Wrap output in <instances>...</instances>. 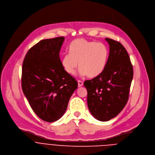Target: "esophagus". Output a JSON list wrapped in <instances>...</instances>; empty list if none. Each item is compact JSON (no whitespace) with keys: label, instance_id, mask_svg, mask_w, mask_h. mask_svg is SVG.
I'll use <instances>...</instances> for the list:
<instances>
[{"label":"esophagus","instance_id":"esophagus-1","mask_svg":"<svg viewBox=\"0 0 155 155\" xmlns=\"http://www.w3.org/2000/svg\"><path fill=\"white\" fill-rule=\"evenodd\" d=\"M78 87H81L83 85V82L81 80H78Z\"/></svg>","mask_w":155,"mask_h":155}]
</instances>
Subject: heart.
<instances>
[{
    "label": "heart",
    "instance_id": "b5f03b06",
    "mask_svg": "<svg viewBox=\"0 0 155 155\" xmlns=\"http://www.w3.org/2000/svg\"><path fill=\"white\" fill-rule=\"evenodd\" d=\"M69 52L61 60L64 71L73 75L79 66L80 74L89 78L98 76L104 71L108 56V48L104 44L83 38L73 41L69 45Z\"/></svg>",
    "mask_w": 155,
    "mask_h": 155
}]
</instances>
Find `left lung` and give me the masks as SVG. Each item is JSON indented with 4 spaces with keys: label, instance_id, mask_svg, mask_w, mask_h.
<instances>
[{
    "label": "left lung",
    "instance_id": "left-lung-1",
    "mask_svg": "<svg viewBox=\"0 0 155 155\" xmlns=\"http://www.w3.org/2000/svg\"><path fill=\"white\" fill-rule=\"evenodd\" d=\"M105 40L110 45V54L104 71L84 82L89 110L95 119L103 122L116 117L124 109L133 77V65L125 48L114 39Z\"/></svg>",
    "mask_w": 155,
    "mask_h": 155
}]
</instances>
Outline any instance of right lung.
Segmentation results:
<instances>
[{"mask_svg": "<svg viewBox=\"0 0 155 155\" xmlns=\"http://www.w3.org/2000/svg\"><path fill=\"white\" fill-rule=\"evenodd\" d=\"M64 39L40 41L28 50L22 64V91L35 113L48 122L63 116L78 87L77 81L61 64L59 54Z\"/></svg>", "mask_w": 155, "mask_h": 155, "instance_id": "1", "label": "right lung"}]
</instances>
